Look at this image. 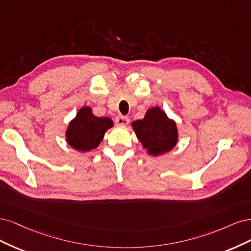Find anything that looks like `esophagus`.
Wrapping results in <instances>:
<instances>
[{
  "label": "esophagus",
  "instance_id": "obj_1",
  "mask_svg": "<svg viewBox=\"0 0 251 251\" xmlns=\"http://www.w3.org/2000/svg\"><path fill=\"white\" fill-rule=\"evenodd\" d=\"M129 123V118L124 116H118L116 118V124L118 126H126Z\"/></svg>",
  "mask_w": 251,
  "mask_h": 251
}]
</instances>
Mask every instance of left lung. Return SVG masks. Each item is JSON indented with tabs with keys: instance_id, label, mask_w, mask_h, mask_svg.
I'll list each match as a JSON object with an SVG mask.
<instances>
[{
	"instance_id": "8db88e82",
	"label": "left lung",
	"mask_w": 251,
	"mask_h": 251,
	"mask_svg": "<svg viewBox=\"0 0 251 251\" xmlns=\"http://www.w3.org/2000/svg\"><path fill=\"white\" fill-rule=\"evenodd\" d=\"M133 131L146 152L159 156L171 151L178 141V129L174 120L170 119L159 106L151 107L144 119L133 121Z\"/></svg>"
}]
</instances>
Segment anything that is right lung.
<instances>
[{
	"label": "right lung",
	"mask_w": 251,
	"mask_h": 251,
	"mask_svg": "<svg viewBox=\"0 0 251 251\" xmlns=\"http://www.w3.org/2000/svg\"><path fill=\"white\" fill-rule=\"evenodd\" d=\"M114 126L107 117L99 118L93 114L90 106H83L76 117L70 121L66 130V140L70 146L78 152H87L99 146L105 132Z\"/></svg>",
	"instance_id": "right-lung-1"
}]
</instances>
